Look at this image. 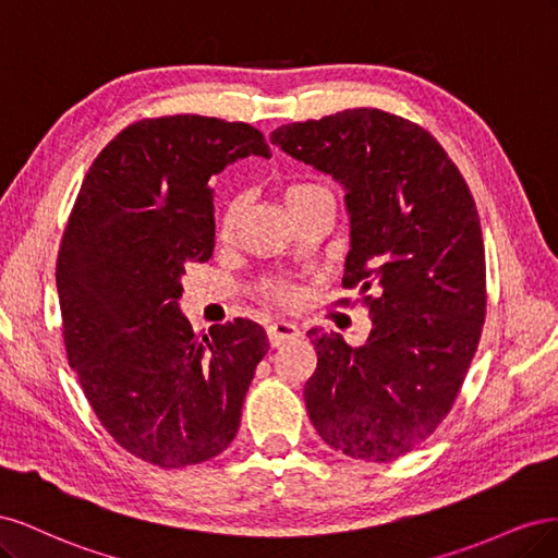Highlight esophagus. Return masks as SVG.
I'll list each match as a JSON object with an SVG mask.
<instances>
[{
    "label": "esophagus",
    "instance_id": "esophagus-1",
    "mask_svg": "<svg viewBox=\"0 0 558 558\" xmlns=\"http://www.w3.org/2000/svg\"><path fill=\"white\" fill-rule=\"evenodd\" d=\"M267 337L272 347H279L286 340H295V337H300V328L289 324V320H275V324L267 326Z\"/></svg>",
    "mask_w": 558,
    "mask_h": 558
}]
</instances>
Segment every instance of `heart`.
I'll list each match as a JSON object with an SVG mask.
<instances>
[{
	"instance_id": "1",
	"label": "heart",
	"mask_w": 558,
	"mask_h": 558,
	"mask_svg": "<svg viewBox=\"0 0 558 558\" xmlns=\"http://www.w3.org/2000/svg\"><path fill=\"white\" fill-rule=\"evenodd\" d=\"M318 193H328L324 185H316V183H289L283 189V205L289 207L298 199H305ZM240 216H242V199L234 197L226 205V211L221 216V234H230L234 228L240 223Z\"/></svg>"
}]
</instances>
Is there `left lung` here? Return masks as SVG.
<instances>
[{"mask_svg": "<svg viewBox=\"0 0 558 558\" xmlns=\"http://www.w3.org/2000/svg\"><path fill=\"white\" fill-rule=\"evenodd\" d=\"M269 142L342 185V281L377 291L361 347L307 332L316 349L307 414L332 449L393 461L440 426L480 344L486 263L475 199L424 128L386 111L281 125Z\"/></svg>", "mask_w": 558, "mask_h": 558, "instance_id": "1", "label": "left lung"}]
</instances>
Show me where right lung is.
<instances>
[{
  "mask_svg": "<svg viewBox=\"0 0 558 558\" xmlns=\"http://www.w3.org/2000/svg\"><path fill=\"white\" fill-rule=\"evenodd\" d=\"M248 156L269 158V146L246 123H134L95 158L62 238L70 367L113 440L160 468L228 449L269 349L248 318L199 335L179 305L185 265L214 253V177Z\"/></svg>",
  "mask_w": 558,
  "mask_h": 558,
  "instance_id": "obj_1",
  "label": "right lung"
}]
</instances>
